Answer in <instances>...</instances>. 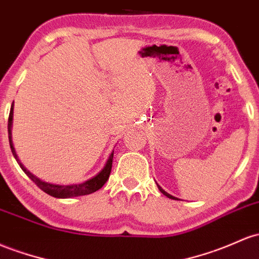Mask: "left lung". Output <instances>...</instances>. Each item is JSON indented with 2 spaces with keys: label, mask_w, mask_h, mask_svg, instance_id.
Here are the masks:
<instances>
[{
  "label": "left lung",
  "mask_w": 259,
  "mask_h": 259,
  "mask_svg": "<svg viewBox=\"0 0 259 259\" xmlns=\"http://www.w3.org/2000/svg\"><path fill=\"white\" fill-rule=\"evenodd\" d=\"M157 187H158V189H160V192L162 193V194H163V195H166V197H167V198H169V199H177V198H176V197H173V195H171V194H168V193H167V192H164V190H163V189H162L160 186H157Z\"/></svg>",
  "instance_id": "left-lung-1"
}]
</instances>
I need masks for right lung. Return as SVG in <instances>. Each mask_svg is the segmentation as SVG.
<instances>
[{
  "label": "right lung",
  "mask_w": 259,
  "mask_h": 259,
  "mask_svg": "<svg viewBox=\"0 0 259 259\" xmlns=\"http://www.w3.org/2000/svg\"><path fill=\"white\" fill-rule=\"evenodd\" d=\"M12 121H13V103L11 106V112H10V116H8V139H10V146L11 150H12V153L16 158V161L18 162V164L21 166V168L23 169V172L28 177L32 180L36 186L40 188L42 192H45L47 194L51 195L54 198H73V197H79V195H87L91 194V193L97 192L98 189H101L102 187L104 186V183L108 181L109 178L110 171H112V164H113V153L114 151H112V153L109 155V158L106 162V166L102 168V171L96 175L95 177H92L91 180L84 181L83 183L79 184H70V186H60V184H51L48 183V182H42L36 178L35 176L32 175L27 168L22 164V162L19 161L18 156H17L16 151H14L13 147V143H12Z\"/></svg>",
  "instance_id": "1"
}]
</instances>
